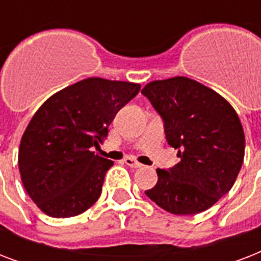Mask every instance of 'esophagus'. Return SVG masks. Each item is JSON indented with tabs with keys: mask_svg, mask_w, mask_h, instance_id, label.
<instances>
[{
	"mask_svg": "<svg viewBox=\"0 0 261 261\" xmlns=\"http://www.w3.org/2000/svg\"><path fill=\"white\" fill-rule=\"evenodd\" d=\"M124 164H126V165H128L130 168H141V167H142V164H139L138 161H137L135 159H133V157H126V159H124Z\"/></svg>",
	"mask_w": 261,
	"mask_h": 261,
	"instance_id": "1",
	"label": "esophagus"
}]
</instances>
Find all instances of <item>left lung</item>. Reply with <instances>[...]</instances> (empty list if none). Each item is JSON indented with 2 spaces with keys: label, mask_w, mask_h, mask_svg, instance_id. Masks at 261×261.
I'll return each mask as SVG.
<instances>
[{
  "label": "left lung",
  "mask_w": 261,
  "mask_h": 261,
  "mask_svg": "<svg viewBox=\"0 0 261 261\" xmlns=\"http://www.w3.org/2000/svg\"><path fill=\"white\" fill-rule=\"evenodd\" d=\"M142 94L163 119L168 145L180 159L173 168L157 169L159 181L145 194L171 214L210 208L230 191L243 165L239 115L217 92L187 77L149 83Z\"/></svg>",
  "instance_id": "8db88e82"
}]
</instances>
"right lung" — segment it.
<instances>
[{
  "label": "right lung",
  "instance_id": "right-lung-1",
  "mask_svg": "<svg viewBox=\"0 0 261 261\" xmlns=\"http://www.w3.org/2000/svg\"><path fill=\"white\" fill-rule=\"evenodd\" d=\"M139 89V84L87 79L36 111L21 138L18 169L27 194L44 214L75 217L100 198L114 163L92 147H100L115 115Z\"/></svg>",
  "mask_w": 261,
  "mask_h": 261
}]
</instances>
